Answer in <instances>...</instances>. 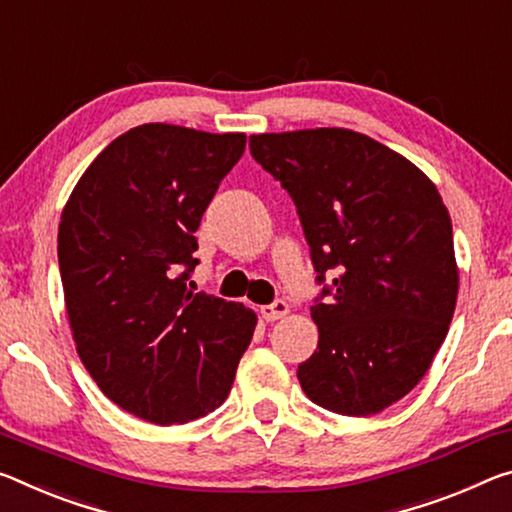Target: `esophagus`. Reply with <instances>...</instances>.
Masks as SVG:
<instances>
[{
  "label": "esophagus",
  "mask_w": 512,
  "mask_h": 512,
  "mask_svg": "<svg viewBox=\"0 0 512 512\" xmlns=\"http://www.w3.org/2000/svg\"><path fill=\"white\" fill-rule=\"evenodd\" d=\"M289 312V305L285 303V300H273L271 305H262L259 307V314H262L264 321H278L282 319Z\"/></svg>",
  "instance_id": "34e87169"
}]
</instances>
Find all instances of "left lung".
Instances as JSON below:
<instances>
[{
  "instance_id": "8db88e82",
  "label": "left lung",
  "mask_w": 512,
  "mask_h": 512,
  "mask_svg": "<svg viewBox=\"0 0 512 512\" xmlns=\"http://www.w3.org/2000/svg\"><path fill=\"white\" fill-rule=\"evenodd\" d=\"M250 154L294 200L323 285L310 307L319 344L298 364L300 387L337 415H376L424 378L456 310L440 193L415 164L351 129L257 134Z\"/></svg>"
}]
</instances>
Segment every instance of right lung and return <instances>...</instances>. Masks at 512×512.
Wrapping results in <instances>:
<instances>
[{"mask_svg": "<svg viewBox=\"0 0 512 512\" xmlns=\"http://www.w3.org/2000/svg\"><path fill=\"white\" fill-rule=\"evenodd\" d=\"M246 134L148 123L109 143L61 214L59 269L77 353L120 408L159 426L230 394L257 316L186 282L196 230Z\"/></svg>", "mask_w": 512, "mask_h": 512, "instance_id": "add662e5", "label": "right lung"}]
</instances>
